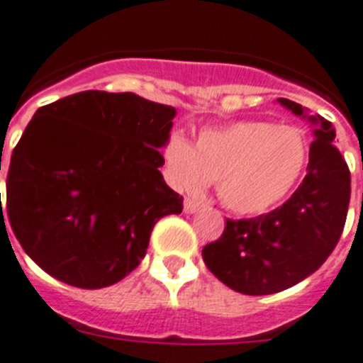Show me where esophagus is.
<instances>
[{"mask_svg":"<svg viewBox=\"0 0 363 363\" xmlns=\"http://www.w3.org/2000/svg\"><path fill=\"white\" fill-rule=\"evenodd\" d=\"M202 207V203L198 202V200H194V198H185V202H184V211L185 213H196L198 209Z\"/></svg>","mask_w":363,"mask_h":363,"instance_id":"esophagus-1","label":"esophagus"}]
</instances>
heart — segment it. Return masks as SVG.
Segmentation results:
<instances>
[{
    "label": "heart",
    "mask_w": 363,
    "mask_h": 363,
    "mask_svg": "<svg viewBox=\"0 0 363 363\" xmlns=\"http://www.w3.org/2000/svg\"><path fill=\"white\" fill-rule=\"evenodd\" d=\"M163 157L174 187L200 191L216 182L225 207L240 215H259L296 189L311 160V145L297 126L250 119L203 130L196 148L172 134Z\"/></svg>",
    "instance_id": "1"
}]
</instances>
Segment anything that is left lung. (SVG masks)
Masks as SVG:
<instances>
[{
  "mask_svg": "<svg viewBox=\"0 0 363 363\" xmlns=\"http://www.w3.org/2000/svg\"><path fill=\"white\" fill-rule=\"evenodd\" d=\"M279 102L296 116H305L301 104L288 99ZM308 121L318 128L306 176L296 193L266 215L228 218L218 240L203 246L209 272L235 292L268 296L294 286L329 259L342 237L351 200V172L333 143V125L320 116Z\"/></svg>",
  "mask_w": 363,
  "mask_h": 363,
  "instance_id": "left-lung-1",
  "label": "left lung"
}]
</instances>
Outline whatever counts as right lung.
<instances>
[{"instance_id":"1","label":"right lung","mask_w":363,"mask_h":363,"mask_svg":"<svg viewBox=\"0 0 363 363\" xmlns=\"http://www.w3.org/2000/svg\"><path fill=\"white\" fill-rule=\"evenodd\" d=\"M174 116L97 89L38 108L12 150L5 213L43 272L95 290L138 268L157 220L184 209L160 172Z\"/></svg>"}]
</instances>
